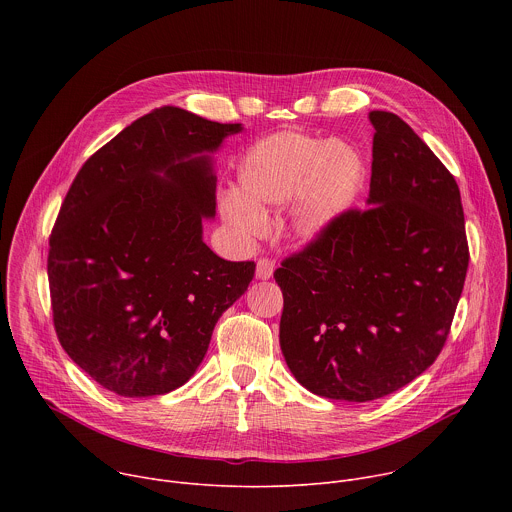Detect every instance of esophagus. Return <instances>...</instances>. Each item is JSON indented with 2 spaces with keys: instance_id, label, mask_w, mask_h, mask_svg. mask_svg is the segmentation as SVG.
<instances>
[{
  "instance_id": "1",
  "label": "esophagus",
  "mask_w": 512,
  "mask_h": 512,
  "mask_svg": "<svg viewBox=\"0 0 512 512\" xmlns=\"http://www.w3.org/2000/svg\"><path fill=\"white\" fill-rule=\"evenodd\" d=\"M273 271H275V263L271 259H259L257 261V279H271L273 277Z\"/></svg>"
}]
</instances>
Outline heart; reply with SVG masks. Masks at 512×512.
<instances>
[{
	"mask_svg": "<svg viewBox=\"0 0 512 512\" xmlns=\"http://www.w3.org/2000/svg\"><path fill=\"white\" fill-rule=\"evenodd\" d=\"M367 162L354 143L302 131L255 141L237 168V194L223 200L225 221L243 237L265 231V212L291 204L289 235L320 241L356 202Z\"/></svg>",
	"mask_w": 512,
	"mask_h": 512,
	"instance_id": "1",
	"label": "heart"
}]
</instances>
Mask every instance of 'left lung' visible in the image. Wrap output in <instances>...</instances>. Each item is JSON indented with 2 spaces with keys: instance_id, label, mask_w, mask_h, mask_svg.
Returning <instances> with one entry per match:
<instances>
[{
  "instance_id": "8db88e82",
  "label": "left lung",
  "mask_w": 512,
  "mask_h": 512,
  "mask_svg": "<svg viewBox=\"0 0 512 512\" xmlns=\"http://www.w3.org/2000/svg\"><path fill=\"white\" fill-rule=\"evenodd\" d=\"M375 127L367 210H348L273 273L283 291L279 344L314 395L381 399L442 352L468 271L460 188L395 113Z\"/></svg>"
}]
</instances>
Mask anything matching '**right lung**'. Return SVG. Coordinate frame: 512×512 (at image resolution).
<instances>
[{"label": "right lung", "instance_id": "right-lung-1", "mask_svg": "<svg viewBox=\"0 0 512 512\" xmlns=\"http://www.w3.org/2000/svg\"><path fill=\"white\" fill-rule=\"evenodd\" d=\"M239 131L154 109L85 162L60 206L48 253L54 328L117 395L182 387L255 275L253 261H225L202 241L216 214L214 154Z\"/></svg>", "mask_w": 512, "mask_h": 512}]
</instances>
